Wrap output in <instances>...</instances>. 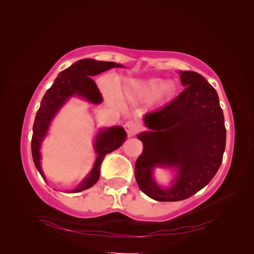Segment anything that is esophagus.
Masks as SVG:
<instances>
[{
	"label": "esophagus",
	"instance_id": "obj_1",
	"mask_svg": "<svg viewBox=\"0 0 254 254\" xmlns=\"http://www.w3.org/2000/svg\"><path fill=\"white\" fill-rule=\"evenodd\" d=\"M124 127H125V130H126L128 136L135 135L137 133V131L140 130L139 126H137L134 122H127L124 125Z\"/></svg>",
	"mask_w": 254,
	"mask_h": 254
}]
</instances>
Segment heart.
Listing matches in <instances>:
<instances>
[{
  "label": "heart",
  "instance_id": "1",
  "mask_svg": "<svg viewBox=\"0 0 254 254\" xmlns=\"http://www.w3.org/2000/svg\"><path fill=\"white\" fill-rule=\"evenodd\" d=\"M101 87L106 94L111 95L112 88L110 81L104 78L101 80ZM176 84L172 81L165 82L160 78L146 80L128 79L117 89V96L123 102L149 101L157 97L160 101L172 98L176 93Z\"/></svg>",
  "mask_w": 254,
  "mask_h": 254
}]
</instances>
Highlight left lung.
I'll list each match as a JSON object with an SVG mask.
<instances>
[{
	"label": "left lung",
	"instance_id": "1",
	"mask_svg": "<svg viewBox=\"0 0 254 254\" xmlns=\"http://www.w3.org/2000/svg\"><path fill=\"white\" fill-rule=\"evenodd\" d=\"M184 90L163 108L147 113L149 131L137 135L143 150L134 176L144 194L157 201H179L196 194L216 175L226 147V127L217 92L202 75L180 71ZM177 166L179 176L170 190L160 189L153 167Z\"/></svg>",
	"mask_w": 254,
	"mask_h": 254
}]
</instances>
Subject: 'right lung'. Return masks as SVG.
I'll use <instances>...</instances> for the list:
<instances>
[{
	"mask_svg": "<svg viewBox=\"0 0 254 254\" xmlns=\"http://www.w3.org/2000/svg\"><path fill=\"white\" fill-rule=\"evenodd\" d=\"M114 66L118 67L122 65L109 61H98L90 58L81 59L61 72L54 81L53 86L44 94L40 108L36 114L32 136L33 160L36 168L44 180L45 177L40 166L39 150L51 121L55 117L60 107L67 101V98L73 95L82 96L92 104H101L103 102L102 93L91 76L105 72ZM126 136V131L122 127H111L99 131L94 144L97 158L93 170L77 189L72 190V193H78L94 186L99 179V170L104 157L107 153L118 149L124 143Z\"/></svg>",
	"mask_w": 254,
	"mask_h": 254,
	"instance_id": "right-lung-1",
	"label": "right lung"
}]
</instances>
